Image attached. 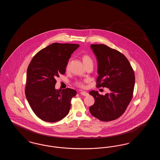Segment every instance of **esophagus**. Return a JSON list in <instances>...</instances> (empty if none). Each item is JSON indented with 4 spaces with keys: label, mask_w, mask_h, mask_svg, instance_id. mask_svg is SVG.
Returning a JSON list of instances; mask_svg holds the SVG:
<instances>
[{
    "label": "esophagus",
    "mask_w": 160,
    "mask_h": 160,
    "mask_svg": "<svg viewBox=\"0 0 160 160\" xmlns=\"http://www.w3.org/2000/svg\"><path fill=\"white\" fill-rule=\"evenodd\" d=\"M80 93L82 95H83V96H88V95H89V93H88V92L84 91H81Z\"/></svg>",
    "instance_id": "esophagus-1"
}]
</instances>
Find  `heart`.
<instances>
[{"label":"heart","instance_id":"b5f03b06","mask_svg":"<svg viewBox=\"0 0 160 160\" xmlns=\"http://www.w3.org/2000/svg\"><path fill=\"white\" fill-rule=\"evenodd\" d=\"M82 59H83V62L84 65L86 66V65H88V63H92V60L91 58L88 55V54H83L82 56ZM69 67V62L68 64L67 65L66 68L67 69H68ZM85 82L86 80H77L76 82H75V84L77 86L81 88H83L85 87Z\"/></svg>","mask_w":160,"mask_h":160}]
</instances>
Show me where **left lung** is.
Returning a JSON list of instances; mask_svg holds the SVG:
<instances>
[{"instance_id": "left-lung-1", "label": "left lung", "mask_w": 160, "mask_h": 160, "mask_svg": "<svg viewBox=\"0 0 160 160\" xmlns=\"http://www.w3.org/2000/svg\"><path fill=\"white\" fill-rule=\"evenodd\" d=\"M98 61L97 88L110 90L105 95L92 91L95 103L89 107L92 115L101 121H113L125 112L133 97L134 70L127 58L119 51L104 44H92Z\"/></svg>"}]
</instances>
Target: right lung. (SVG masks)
Masks as SVG:
<instances>
[{"mask_svg":"<svg viewBox=\"0 0 160 160\" xmlns=\"http://www.w3.org/2000/svg\"><path fill=\"white\" fill-rule=\"evenodd\" d=\"M78 44L55 42L41 50L27 69L25 94L32 110L46 122H55L68 114L77 92L55 89L56 78L65 73L68 61Z\"/></svg>","mask_w":160,"mask_h":160,"instance_id":"right-lung-1","label":"right lung"}]
</instances>
